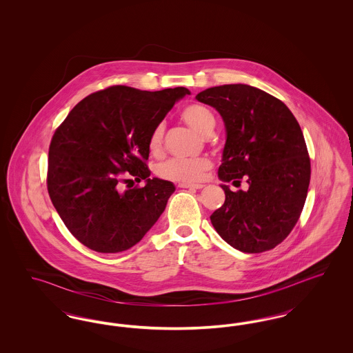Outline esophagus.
Segmentation results:
<instances>
[{"instance_id": "obj_1", "label": "esophagus", "mask_w": 353, "mask_h": 353, "mask_svg": "<svg viewBox=\"0 0 353 353\" xmlns=\"http://www.w3.org/2000/svg\"><path fill=\"white\" fill-rule=\"evenodd\" d=\"M179 186L184 188V189H202L203 188V185L201 184H188V183H180Z\"/></svg>"}]
</instances>
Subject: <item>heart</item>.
Wrapping results in <instances>:
<instances>
[{
    "label": "heart",
    "instance_id": "obj_1",
    "mask_svg": "<svg viewBox=\"0 0 353 353\" xmlns=\"http://www.w3.org/2000/svg\"><path fill=\"white\" fill-rule=\"evenodd\" d=\"M181 117L185 121L199 131L200 134L206 136L214 130L216 120L212 111L199 103L188 104L181 111ZM164 131L165 127L163 123L157 124L150 136L148 148L153 154H159L163 151L164 144ZM212 168V161L206 157L200 159H169L157 167V174L169 181L179 183H199L203 177V173Z\"/></svg>",
    "mask_w": 353,
    "mask_h": 353
}]
</instances>
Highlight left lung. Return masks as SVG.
Segmentation results:
<instances>
[{"label": "left lung", "mask_w": 353, "mask_h": 353, "mask_svg": "<svg viewBox=\"0 0 353 353\" xmlns=\"http://www.w3.org/2000/svg\"><path fill=\"white\" fill-rule=\"evenodd\" d=\"M196 99L216 108L225 123L226 143L219 165L223 183L249 189L232 192L210 221L221 238L243 252L274 249L301 217L311 164L302 130L283 101L248 84L206 88Z\"/></svg>", "instance_id": "8db88e82"}]
</instances>
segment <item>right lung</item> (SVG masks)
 Here are the masks:
<instances>
[{"label": "right lung", "mask_w": 353, "mask_h": 353, "mask_svg": "<svg viewBox=\"0 0 353 353\" xmlns=\"http://www.w3.org/2000/svg\"><path fill=\"white\" fill-rule=\"evenodd\" d=\"M185 87L141 91L112 85L79 101L57 128L49 148L48 190L70 233L88 249H131L165 210L174 185L150 179L148 140ZM135 177L146 186L122 189Z\"/></svg>", "instance_id": "1"}]
</instances>
